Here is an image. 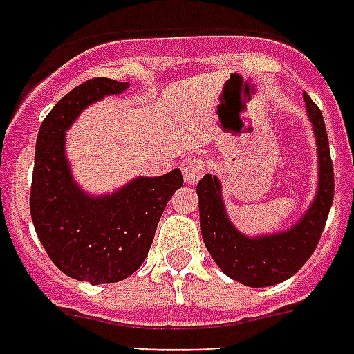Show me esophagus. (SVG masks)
Segmentation results:
<instances>
[{
	"instance_id": "1",
	"label": "esophagus",
	"mask_w": 354,
	"mask_h": 354,
	"mask_svg": "<svg viewBox=\"0 0 354 354\" xmlns=\"http://www.w3.org/2000/svg\"><path fill=\"white\" fill-rule=\"evenodd\" d=\"M180 169H182L185 182L196 183L207 172V161L204 158H200V156H187L180 163Z\"/></svg>"
}]
</instances>
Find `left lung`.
<instances>
[{
	"label": "left lung",
	"mask_w": 354,
	"mask_h": 354,
	"mask_svg": "<svg viewBox=\"0 0 354 354\" xmlns=\"http://www.w3.org/2000/svg\"><path fill=\"white\" fill-rule=\"evenodd\" d=\"M318 145L319 183L316 198L296 226L264 236H246L236 232L224 209L221 182L205 174L198 182L200 230L204 244L215 263L242 285L270 286L288 279L307 263L318 246L335 196V172L324 115L313 99L303 93Z\"/></svg>",
	"instance_id": "left-lung-1"
}]
</instances>
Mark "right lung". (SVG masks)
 <instances>
[{
	"mask_svg": "<svg viewBox=\"0 0 354 354\" xmlns=\"http://www.w3.org/2000/svg\"><path fill=\"white\" fill-rule=\"evenodd\" d=\"M128 82L86 80L55 104L36 138L30 218L58 270L91 285L127 279L143 264L167 202L183 185L180 169L139 176L104 196H90L73 182L64 152L66 130L91 102L118 95Z\"/></svg>",
	"mask_w": 354,
	"mask_h": 354,
	"instance_id": "obj_1",
	"label": "right lung"
}]
</instances>
